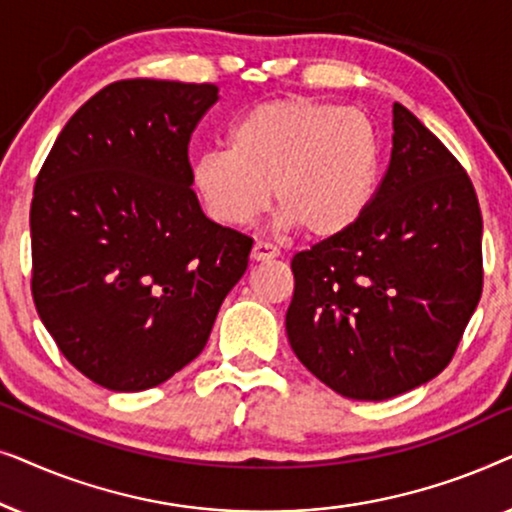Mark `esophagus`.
<instances>
[{
    "label": "esophagus",
    "mask_w": 512,
    "mask_h": 512,
    "mask_svg": "<svg viewBox=\"0 0 512 512\" xmlns=\"http://www.w3.org/2000/svg\"><path fill=\"white\" fill-rule=\"evenodd\" d=\"M279 256V249L275 244L268 242H256L254 249H251V261L254 263H263V261H272V258Z\"/></svg>",
    "instance_id": "obj_1"
}]
</instances>
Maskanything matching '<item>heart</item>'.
Instances as JSON below:
<instances>
[{"label": "heart", "instance_id": "1", "mask_svg": "<svg viewBox=\"0 0 512 512\" xmlns=\"http://www.w3.org/2000/svg\"><path fill=\"white\" fill-rule=\"evenodd\" d=\"M380 172V139L361 109L282 97L249 109L228 149L202 153L191 184L205 212L228 228L249 226L270 205L284 228L333 240L361 219Z\"/></svg>", "mask_w": 512, "mask_h": 512}]
</instances>
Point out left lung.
<instances>
[{
	"mask_svg": "<svg viewBox=\"0 0 512 512\" xmlns=\"http://www.w3.org/2000/svg\"><path fill=\"white\" fill-rule=\"evenodd\" d=\"M391 139L361 219L291 261V349L354 401H387L443 373L482 293V214L464 167L398 102Z\"/></svg>",
	"mask_w": 512,
	"mask_h": 512,
	"instance_id": "obj_1",
	"label": "left lung"
}]
</instances>
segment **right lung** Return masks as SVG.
Segmentation results:
<instances>
[{"mask_svg": "<svg viewBox=\"0 0 512 512\" xmlns=\"http://www.w3.org/2000/svg\"><path fill=\"white\" fill-rule=\"evenodd\" d=\"M216 100L214 83H109L34 184V305L104 389L158 387L191 363L247 270L254 240L209 221L191 188L188 142Z\"/></svg>", "mask_w": 512, "mask_h": 512, "instance_id": "right-lung-1", "label": "right lung"}]
</instances>
